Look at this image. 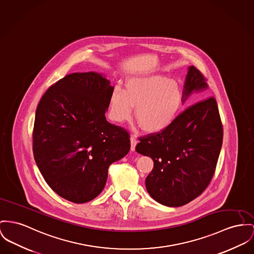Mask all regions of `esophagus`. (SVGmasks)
<instances>
[{
    "label": "esophagus",
    "instance_id": "obj_1",
    "mask_svg": "<svg viewBox=\"0 0 254 254\" xmlns=\"http://www.w3.org/2000/svg\"><path fill=\"white\" fill-rule=\"evenodd\" d=\"M130 140H131V150H132V151H135V145H136V143H137V139H136V137H135V135H131Z\"/></svg>",
    "mask_w": 254,
    "mask_h": 254
}]
</instances>
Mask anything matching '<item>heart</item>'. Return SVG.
Masks as SVG:
<instances>
[{"mask_svg":"<svg viewBox=\"0 0 254 254\" xmlns=\"http://www.w3.org/2000/svg\"><path fill=\"white\" fill-rule=\"evenodd\" d=\"M183 91L179 84L167 77L151 75L132 78L126 89L115 86L109 97V117L115 122L129 121L134 108L135 119L148 132L165 130L180 113Z\"/></svg>","mask_w":254,"mask_h":254,"instance_id":"obj_1","label":"heart"}]
</instances>
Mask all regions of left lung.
Instances as JSON below:
<instances>
[{"label": "left lung", "instance_id": "8db88e82", "mask_svg": "<svg viewBox=\"0 0 254 254\" xmlns=\"http://www.w3.org/2000/svg\"><path fill=\"white\" fill-rule=\"evenodd\" d=\"M207 88L202 73L190 66L183 102L192 92ZM222 136V124L214 97L188 107L165 130L140 136L136 152L151 157L154 162L152 171L145 179L146 190L153 199L169 207H179L200 195L214 176Z\"/></svg>", "mask_w": 254, "mask_h": 254}]
</instances>
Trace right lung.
<instances>
[{"mask_svg": "<svg viewBox=\"0 0 254 254\" xmlns=\"http://www.w3.org/2000/svg\"><path fill=\"white\" fill-rule=\"evenodd\" d=\"M96 72L72 73L52 85L34 119V160L60 196L88 202L104 189L111 164L130 150L129 133L107 121L114 88Z\"/></svg>", "mask_w": 254, "mask_h": 254, "instance_id": "right-lung-1", "label": "right lung"}]
</instances>
